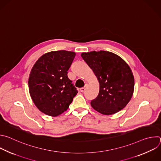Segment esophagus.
<instances>
[{
    "instance_id": "obj_1",
    "label": "esophagus",
    "mask_w": 161,
    "mask_h": 161,
    "mask_svg": "<svg viewBox=\"0 0 161 161\" xmlns=\"http://www.w3.org/2000/svg\"><path fill=\"white\" fill-rule=\"evenodd\" d=\"M87 87V84H85V86L84 87H82V88H80V92H84L85 91V90H86V87Z\"/></svg>"
}]
</instances>
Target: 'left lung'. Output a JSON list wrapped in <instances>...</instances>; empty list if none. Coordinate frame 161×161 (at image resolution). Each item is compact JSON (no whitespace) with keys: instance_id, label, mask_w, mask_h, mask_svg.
<instances>
[{"instance_id":"8db88e82","label":"left lung","mask_w":161,"mask_h":161,"mask_svg":"<svg viewBox=\"0 0 161 161\" xmlns=\"http://www.w3.org/2000/svg\"><path fill=\"white\" fill-rule=\"evenodd\" d=\"M81 56L100 84L98 95L91 102V107L106 115L123 109L131 100L135 87L128 64L118 55L105 51L82 53Z\"/></svg>"}]
</instances>
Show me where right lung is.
I'll return each mask as SVG.
<instances>
[{"label": "right lung", "instance_id": "obj_1", "mask_svg": "<svg viewBox=\"0 0 161 161\" xmlns=\"http://www.w3.org/2000/svg\"><path fill=\"white\" fill-rule=\"evenodd\" d=\"M75 53L65 50L47 53L32 67L28 88L32 101L42 113L52 117L65 112L78 92L67 74Z\"/></svg>", "mask_w": 161, "mask_h": 161}]
</instances>
